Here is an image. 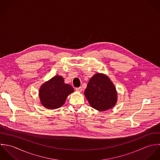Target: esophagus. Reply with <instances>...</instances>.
Instances as JSON below:
<instances>
[{
	"mask_svg": "<svg viewBox=\"0 0 160 160\" xmlns=\"http://www.w3.org/2000/svg\"><path fill=\"white\" fill-rule=\"evenodd\" d=\"M82 90H83V89H82V87H78V88H76V91L78 92H82Z\"/></svg>",
	"mask_w": 160,
	"mask_h": 160,
	"instance_id": "obj_1",
	"label": "esophagus"
}]
</instances>
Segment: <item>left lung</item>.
<instances>
[{
  "label": "left lung",
  "instance_id": "obj_1",
  "mask_svg": "<svg viewBox=\"0 0 160 160\" xmlns=\"http://www.w3.org/2000/svg\"><path fill=\"white\" fill-rule=\"evenodd\" d=\"M84 94L90 105L99 111L111 109L118 101L114 83L108 76L101 73H96L90 79Z\"/></svg>",
  "mask_w": 160,
  "mask_h": 160
}]
</instances>
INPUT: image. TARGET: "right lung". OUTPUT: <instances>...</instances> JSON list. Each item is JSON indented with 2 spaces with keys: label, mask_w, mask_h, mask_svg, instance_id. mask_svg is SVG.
<instances>
[{
  "label": "right lung",
  "mask_w": 160,
  "mask_h": 160,
  "mask_svg": "<svg viewBox=\"0 0 160 160\" xmlns=\"http://www.w3.org/2000/svg\"><path fill=\"white\" fill-rule=\"evenodd\" d=\"M73 92V87L64 82L62 76L56 75L41 86L39 98L42 106L55 109L62 106L67 96Z\"/></svg>",
  "instance_id": "right-lung-1"
}]
</instances>
